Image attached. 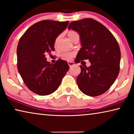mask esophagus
Returning <instances> with one entry per match:
<instances>
[{
  "instance_id": "1",
  "label": "esophagus",
  "mask_w": 134,
  "mask_h": 134,
  "mask_svg": "<svg viewBox=\"0 0 134 134\" xmlns=\"http://www.w3.org/2000/svg\"><path fill=\"white\" fill-rule=\"evenodd\" d=\"M68 65H69V66L70 67L72 66L75 65V63H74V62H68Z\"/></svg>"
}]
</instances>
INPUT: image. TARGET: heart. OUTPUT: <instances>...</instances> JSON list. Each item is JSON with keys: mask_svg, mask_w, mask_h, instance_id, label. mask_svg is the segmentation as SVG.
Wrapping results in <instances>:
<instances>
[{"mask_svg": "<svg viewBox=\"0 0 134 134\" xmlns=\"http://www.w3.org/2000/svg\"><path fill=\"white\" fill-rule=\"evenodd\" d=\"M68 36L69 38H70L71 40H72L74 39V38L75 37L79 36V34L77 32L74 31H68ZM59 37H58L56 38L55 42V44L57 43V40H59ZM74 53H71V52H69V53H65L62 54V58L64 60H71L72 58L74 57Z\"/></svg>", "mask_w": 134, "mask_h": 134, "instance_id": "heart-1", "label": "heart"}]
</instances>
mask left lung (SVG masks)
Returning a JSON list of instances; mask_svg holds the SVG:
<instances>
[{
	"label": "left lung",
	"instance_id": "obj_1",
	"mask_svg": "<svg viewBox=\"0 0 134 134\" xmlns=\"http://www.w3.org/2000/svg\"><path fill=\"white\" fill-rule=\"evenodd\" d=\"M70 29L78 32L82 46L75 60L91 62L90 67L80 66L77 78L79 90L91 97L104 94L119 74L121 53L117 40L106 27L91 18L71 22Z\"/></svg>",
	"mask_w": 134,
	"mask_h": 134
}]
</instances>
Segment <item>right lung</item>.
I'll use <instances>...</instances> for the list:
<instances>
[{
  "mask_svg": "<svg viewBox=\"0 0 134 134\" xmlns=\"http://www.w3.org/2000/svg\"><path fill=\"white\" fill-rule=\"evenodd\" d=\"M68 24V21H40L31 26L19 40L17 69L25 84L35 94L47 96L53 93L69 70L67 62L59 59L53 65L45 57L55 51L56 38Z\"/></svg>",
  "mask_w": 134,
  "mask_h": 134,
  "instance_id": "add662e5",
  "label": "right lung"
}]
</instances>
